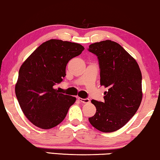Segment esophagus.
Here are the masks:
<instances>
[{
    "instance_id": "34e87169",
    "label": "esophagus",
    "mask_w": 160,
    "mask_h": 160,
    "mask_svg": "<svg viewBox=\"0 0 160 160\" xmlns=\"http://www.w3.org/2000/svg\"><path fill=\"white\" fill-rule=\"evenodd\" d=\"M78 99L80 102H83V103H89V99H88V98H85V99H84V98H78Z\"/></svg>"
}]
</instances>
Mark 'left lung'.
Wrapping results in <instances>:
<instances>
[{
    "mask_svg": "<svg viewBox=\"0 0 160 160\" xmlns=\"http://www.w3.org/2000/svg\"><path fill=\"white\" fill-rule=\"evenodd\" d=\"M88 51L98 57L100 85L108 89L103 102L91 100L96 113L89 121L101 132H114L130 121L141 105V70L135 59L114 41L92 43Z\"/></svg>",
    "mask_w": 160,
    "mask_h": 160,
    "instance_id": "1",
    "label": "left lung"
}]
</instances>
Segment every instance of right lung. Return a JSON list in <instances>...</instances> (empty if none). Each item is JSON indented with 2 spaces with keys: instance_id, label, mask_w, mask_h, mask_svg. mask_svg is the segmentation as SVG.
<instances>
[{
  "instance_id": "right-lung-1",
  "label": "right lung",
  "mask_w": 160,
  "mask_h": 160,
  "mask_svg": "<svg viewBox=\"0 0 160 160\" xmlns=\"http://www.w3.org/2000/svg\"><path fill=\"white\" fill-rule=\"evenodd\" d=\"M79 43L51 39L39 46L21 65L15 93L28 120L39 128L51 129L66 117L76 98L54 89L66 76L70 60L82 54Z\"/></svg>"
}]
</instances>
